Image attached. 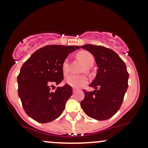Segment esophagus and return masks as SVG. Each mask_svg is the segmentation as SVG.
<instances>
[{"instance_id":"1","label":"esophagus","mask_w":148,"mask_h":148,"mask_svg":"<svg viewBox=\"0 0 148 148\" xmlns=\"http://www.w3.org/2000/svg\"><path fill=\"white\" fill-rule=\"evenodd\" d=\"M73 93H74V94H75L76 93V92H77V89H73Z\"/></svg>"}]
</instances>
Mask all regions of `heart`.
Segmentation results:
<instances>
[{
  "label": "heart",
  "instance_id": "obj_1",
  "mask_svg": "<svg viewBox=\"0 0 148 148\" xmlns=\"http://www.w3.org/2000/svg\"><path fill=\"white\" fill-rule=\"evenodd\" d=\"M77 56L84 62V65L86 66V69L93 66L95 58L91 53L86 51H82L78 53ZM62 71L64 75H66L69 71V62L68 59H66L62 63ZM87 77L86 76L76 75V74H71L67 77L65 79V82L67 84L76 89L82 87L87 83Z\"/></svg>",
  "mask_w": 148,
  "mask_h": 148
}]
</instances>
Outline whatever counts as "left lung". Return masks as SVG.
<instances>
[{
    "instance_id": "obj_1",
    "label": "left lung",
    "mask_w": 148,
    "mask_h": 148,
    "mask_svg": "<svg viewBox=\"0 0 148 148\" xmlns=\"http://www.w3.org/2000/svg\"><path fill=\"white\" fill-rule=\"evenodd\" d=\"M81 47L93 55L98 67L96 77L89 84L95 90L84 89L85 97L81 107L89 117L106 120L117 113L123 102L128 87L127 66L112 49L92 44Z\"/></svg>"
}]
</instances>
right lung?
Segmentation results:
<instances>
[{"label": "right lung", "mask_w": 148, "mask_h": 148, "mask_svg": "<svg viewBox=\"0 0 148 148\" xmlns=\"http://www.w3.org/2000/svg\"><path fill=\"white\" fill-rule=\"evenodd\" d=\"M79 46L47 45L36 51L24 62L17 77L18 93L26 114L40 123L56 120L72 95L68 84L51 91L64 79L62 63Z\"/></svg>", "instance_id": "right-lung-1"}]
</instances>
